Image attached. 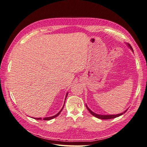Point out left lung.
Masks as SVG:
<instances>
[{"instance_id": "left-lung-1", "label": "left lung", "mask_w": 147, "mask_h": 147, "mask_svg": "<svg viewBox=\"0 0 147 147\" xmlns=\"http://www.w3.org/2000/svg\"><path fill=\"white\" fill-rule=\"evenodd\" d=\"M126 44L127 45V46L130 48L131 50L133 52H134V51H133V49H132V47L129 45V43H126ZM86 108H87V109L88 110L89 112H90V113H91V115H92L93 116L96 117V118H97L102 119H113V118H115L118 117H119V116H121V115H122L123 113H125V112H126V111H127V109L125 111H124V112H123V113H121L117 114V115H99V114H96V113H95L94 112H93L92 111H91L90 109H89V108L88 107V106H87L86 105Z\"/></svg>"}]
</instances>
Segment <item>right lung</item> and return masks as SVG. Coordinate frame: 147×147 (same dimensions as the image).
Listing matches in <instances>:
<instances>
[{"label": "right lung", "mask_w": 147, "mask_h": 147, "mask_svg": "<svg viewBox=\"0 0 147 147\" xmlns=\"http://www.w3.org/2000/svg\"><path fill=\"white\" fill-rule=\"evenodd\" d=\"M67 94H68V93H67L66 94V96H65V99H66V97H67ZM64 104H65V102H64ZM64 105H63V107L62 108V109L59 111V112L57 113L56 115H54V116H53V117H46V118H43V120H50V119H53V118H56V117H57L58 116V115L60 114V113L61 112V111H62V110L63 109V108H64ZM34 118V119H38V120H40V119H42V118Z\"/></svg>", "instance_id": "add662e5"}]
</instances>
